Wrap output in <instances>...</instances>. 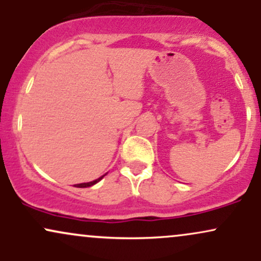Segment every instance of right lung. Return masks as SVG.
Segmentation results:
<instances>
[{
	"label": "right lung",
	"instance_id": "obj_1",
	"mask_svg": "<svg viewBox=\"0 0 261 261\" xmlns=\"http://www.w3.org/2000/svg\"><path fill=\"white\" fill-rule=\"evenodd\" d=\"M104 175H106V174H104ZM104 175H101L100 178L95 179V180H93V181H89V182H82V184H76V185H74V187H76V188H88V187H92V185L97 184L98 181H100L101 179L104 178Z\"/></svg>",
	"mask_w": 261,
	"mask_h": 261
}]
</instances>
